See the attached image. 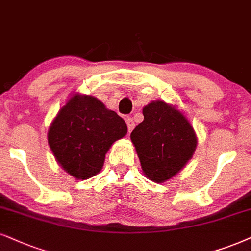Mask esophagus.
I'll return each instance as SVG.
<instances>
[{"label":"esophagus","instance_id":"esophagus-1","mask_svg":"<svg viewBox=\"0 0 251 251\" xmlns=\"http://www.w3.org/2000/svg\"><path fill=\"white\" fill-rule=\"evenodd\" d=\"M126 124H127V128H128V132H132L133 131V128H134V126H135V123H134V120H133L132 118H128L126 119Z\"/></svg>","mask_w":251,"mask_h":251}]
</instances>
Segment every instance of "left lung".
<instances>
[{"instance_id": "left-lung-1", "label": "left lung", "mask_w": 251, "mask_h": 251, "mask_svg": "<svg viewBox=\"0 0 251 251\" xmlns=\"http://www.w3.org/2000/svg\"><path fill=\"white\" fill-rule=\"evenodd\" d=\"M144 122L131 133L142 171L153 182L175 176L192 157L197 138L179 111L167 103L151 102L142 110Z\"/></svg>"}]
</instances>
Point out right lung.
Masks as SVG:
<instances>
[{
  "mask_svg": "<svg viewBox=\"0 0 251 251\" xmlns=\"http://www.w3.org/2000/svg\"><path fill=\"white\" fill-rule=\"evenodd\" d=\"M127 133L115 111L93 96L75 95L59 111L49 131V145L63 169L77 179L102 169L111 145Z\"/></svg>",
  "mask_w": 251,
  "mask_h": 251,
  "instance_id": "right-lung-1",
  "label": "right lung"
}]
</instances>
